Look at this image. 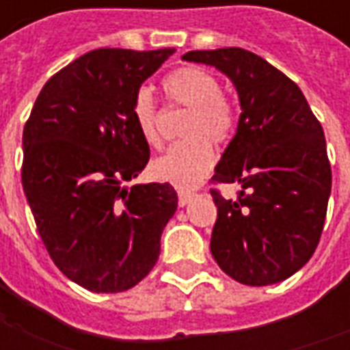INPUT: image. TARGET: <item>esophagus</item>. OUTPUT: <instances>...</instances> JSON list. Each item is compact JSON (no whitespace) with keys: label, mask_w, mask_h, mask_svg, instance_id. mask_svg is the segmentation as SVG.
Wrapping results in <instances>:
<instances>
[{"label":"esophagus","mask_w":350,"mask_h":350,"mask_svg":"<svg viewBox=\"0 0 350 350\" xmlns=\"http://www.w3.org/2000/svg\"><path fill=\"white\" fill-rule=\"evenodd\" d=\"M197 197L195 193H189V191H178V204L182 206H187L193 200V198Z\"/></svg>","instance_id":"obj_1"}]
</instances>
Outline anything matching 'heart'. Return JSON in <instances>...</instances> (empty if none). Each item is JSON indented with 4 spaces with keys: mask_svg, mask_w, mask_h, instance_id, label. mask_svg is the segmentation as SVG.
I'll return each mask as SVG.
<instances>
[{
    "mask_svg": "<svg viewBox=\"0 0 350 350\" xmlns=\"http://www.w3.org/2000/svg\"><path fill=\"white\" fill-rule=\"evenodd\" d=\"M170 99L189 108L183 122L182 142L170 146L152 163V174L159 182L191 189L204 180L213 167L212 144H225L234 135L236 108L223 95L221 80L202 67H182L163 80ZM133 120L140 137L150 146L159 144L157 105L148 88H140L133 97Z\"/></svg>",
    "mask_w": 350,
    "mask_h": 350,
    "instance_id": "b5f03b06",
    "label": "heart"
}]
</instances>
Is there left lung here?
I'll return each mask as SVG.
<instances>
[{"instance_id": "8db88e82", "label": "left lung", "mask_w": 350, "mask_h": 350, "mask_svg": "<svg viewBox=\"0 0 350 350\" xmlns=\"http://www.w3.org/2000/svg\"><path fill=\"white\" fill-rule=\"evenodd\" d=\"M236 88L242 114L212 180L240 183L217 206L210 250L238 283L273 285L300 270L321 240L332 191L324 131L293 80L243 49L193 50Z\"/></svg>"}]
</instances>
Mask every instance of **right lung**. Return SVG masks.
Segmentation results:
<instances>
[{"label": "right lung", "instance_id": "obj_1", "mask_svg": "<svg viewBox=\"0 0 350 350\" xmlns=\"http://www.w3.org/2000/svg\"><path fill=\"white\" fill-rule=\"evenodd\" d=\"M174 49H99L44 84L24 135L22 185L54 264L92 293H123L152 271L178 208L170 183H135L150 146L133 97Z\"/></svg>", "mask_w": 350, "mask_h": 350}]
</instances>
